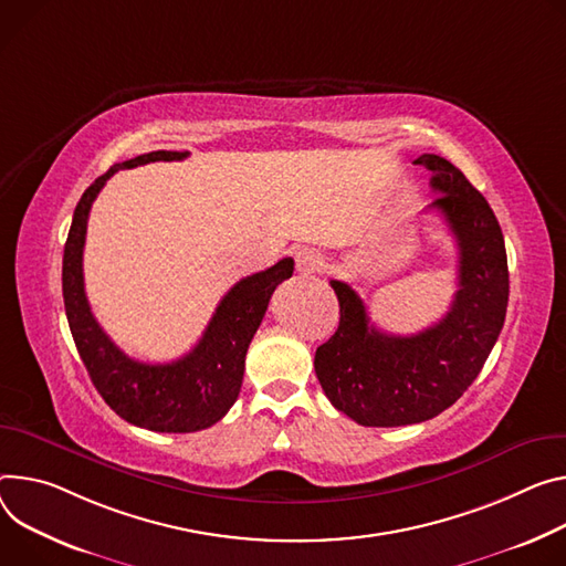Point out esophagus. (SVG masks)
<instances>
[{"label":"esophagus","mask_w":566,"mask_h":566,"mask_svg":"<svg viewBox=\"0 0 566 566\" xmlns=\"http://www.w3.org/2000/svg\"><path fill=\"white\" fill-rule=\"evenodd\" d=\"M323 269V254L316 248H300L295 252V271L300 275H314Z\"/></svg>","instance_id":"obj_1"}]
</instances>
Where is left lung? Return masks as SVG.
<instances>
[{
	"label": "left lung",
	"mask_w": 566,
	"mask_h": 566,
	"mask_svg": "<svg viewBox=\"0 0 566 566\" xmlns=\"http://www.w3.org/2000/svg\"><path fill=\"white\" fill-rule=\"evenodd\" d=\"M433 198L458 245V291L447 316L413 336L379 332L358 293L338 280L340 321L316 349L327 399L364 427H406L440 416L472 381L501 334L507 310V256L501 226L481 191L449 160L424 153Z\"/></svg>",
	"instance_id": "left-lung-1"
}]
</instances>
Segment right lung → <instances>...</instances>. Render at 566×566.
<instances>
[{
  "label": "right lung",
  "instance_id": "right-lung-1",
  "mask_svg": "<svg viewBox=\"0 0 566 566\" xmlns=\"http://www.w3.org/2000/svg\"><path fill=\"white\" fill-rule=\"evenodd\" d=\"M187 156V150H153L98 176L76 205L63 254L65 314L94 388L119 418L160 433L208 429L228 413L241 390L248 345L262 325L271 295L293 275V260L284 256L275 266L239 280L219 302L196 347L171 364H139L98 327L83 284V245L94 198L122 169Z\"/></svg>",
  "mask_w": 566,
  "mask_h": 566
}]
</instances>
